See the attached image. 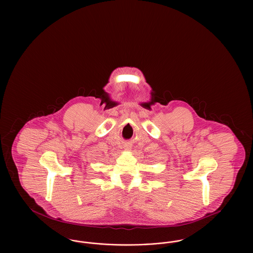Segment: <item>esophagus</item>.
<instances>
[{
    "label": "esophagus",
    "instance_id": "34e87169",
    "mask_svg": "<svg viewBox=\"0 0 253 253\" xmlns=\"http://www.w3.org/2000/svg\"><path fill=\"white\" fill-rule=\"evenodd\" d=\"M130 149H131V146L127 145V146H126V150H130Z\"/></svg>",
    "mask_w": 253,
    "mask_h": 253
}]
</instances>
